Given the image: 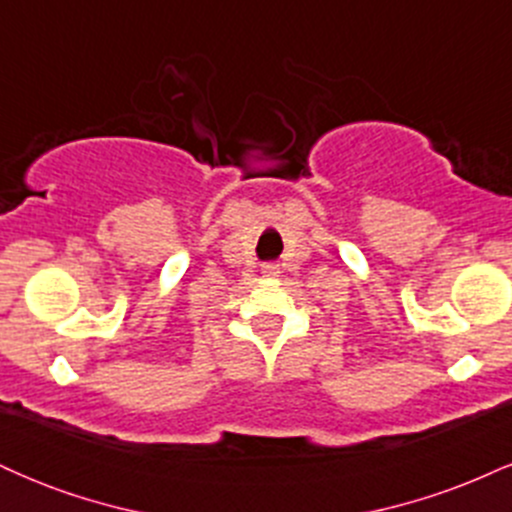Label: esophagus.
I'll use <instances>...</instances> for the list:
<instances>
[{
	"label": "esophagus",
	"instance_id": "obj_1",
	"mask_svg": "<svg viewBox=\"0 0 512 512\" xmlns=\"http://www.w3.org/2000/svg\"><path fill=\"white\" fill-rule=\"evenodd\" d=\"M262 272L267 274V276H274V274H276V264H264Z\"/></svg>",
	"mask_w": 512,
	"mask_h": 512
}]
</instances>
